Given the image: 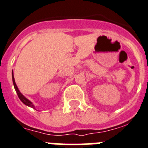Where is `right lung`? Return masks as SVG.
I'll return each instance as SVG.
<instances>
[{"label":"right lung","instance_id":"obj_1","mask_svg":"<svg viewBox=\"0 0 148 148\" xmlns=\"http://www.w3.org/2000/svg\"><path fill=\"white\" fill-rule=\"evenodd\" d=\"M12 81H13L14 87V89H15V90H16V93H17V96H18V97H19V99H20V100H21V101L23 102V103H25V105H27V106H28V107H32V108L35 109V108H34V104H33V103H31V102H30V101L28 100V99H26V98L25 97V96H23V95L21 93H20V90H18V88H17V86H16V83H15L14 78V74H13V71H12Z\"/></svg>","mask_w":148,"mask_h":148}]
</instances>
